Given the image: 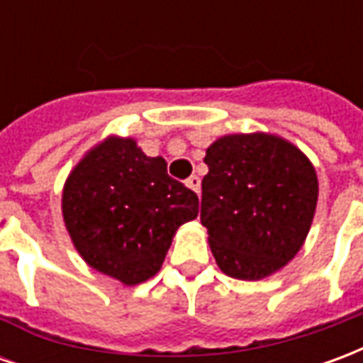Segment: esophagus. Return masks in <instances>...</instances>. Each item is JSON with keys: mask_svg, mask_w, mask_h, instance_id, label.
I'll use <instances>...</instances> for the list:
<instances>
[{"mask_svg": "<svg viewBox=\"0 0 363 363\" xmlns=\"http://www.w3.org/2000/svg\"><path fill=\"white\" fill-rule=\"evenodd\" d=\"M186 186H189L190 190H194V192H200V177H196V174H192V177H189L186 179Z\"/></svg>", "mask_w": 363, "mask_h": 363, "instance_id": "esophagus-1", "label": "esophagus"}]
</instances>
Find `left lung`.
<instances>
[{
  "label": "left lung",
  "mask_w": 363,
  "mask_h": 363,
  "mask_svg": "<svg viewBox=\"0 0 363 363\" xmlns=\"http://www.w3.org/2000/svg\"><path fill=\"white\" fill-rule=\"evenodd\" d=\"M200 220L231 278L262 280L303 247L319 182L311 161L272 134H229L206 150Z\"/></svg>",
  "instance_id": "1"
}]
</instances>
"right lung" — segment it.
<instances>
[{
	"label": "right lung",
	"instance_id": "add662e5",
	"mask_svg": "<svg viewBox=\"0 0 363 363\" xmlns=\"http://www.w3.org/2000/svg\"><path fill=\"white\" fill-rule=\"evenodd\" d=\"M62 213L91 268L135 286L159 272L177 229L198 216V196L167 174L165 159L111 135L69 173Z\"/></svg>",
	"mask_w": 363,
	"mask_h": 363
}]
</instances>
